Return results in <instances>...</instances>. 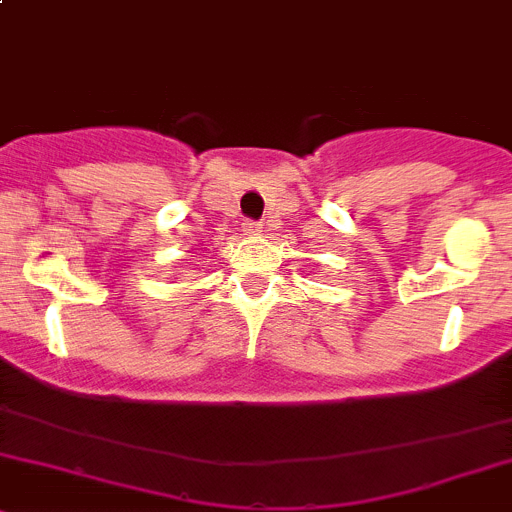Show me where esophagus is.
I'll return each instance as SVG.
<instances>
[{"label":"esophagus","mask_w":512,"mask_h":512,"mask_svg":"<svg viewBox=\"0 0 512 512\" xmlns=\"http://www.w3.org/2000/svg\"><path fill=\"white\" fill-rule=\"evenodd\" d=\"M242 232H245V235H260V232H262V222L245 220V222H242Z\"/></svg>","instance_id":"esophagus-1"}]
</instances>
